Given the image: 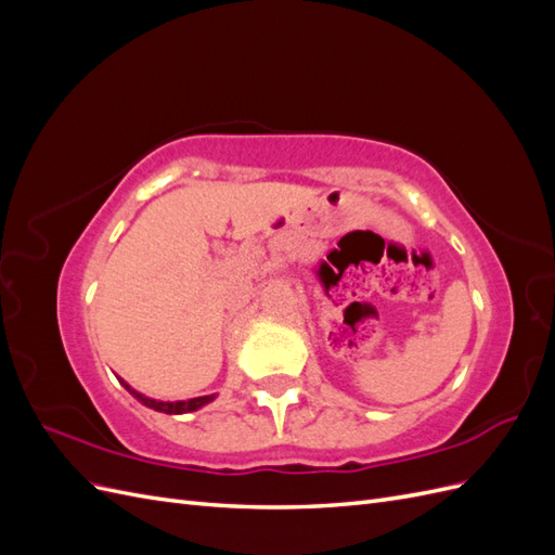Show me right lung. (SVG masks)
I'll return each instance as SVG.
<instances>
[{"label": "right lung", "mask_w": 555, "mask_h": 555, "mask_svg": "<svg viewBox=\"0 0 555 555\" xmlns=\"http://www.w3.org/2000/svg\"><path fill=\"white\" fill-rule=\"evenodd\" d=\"M120 379V384L125 386V389L137 398L141 405H145V408H150V410H155V412H164V414H188V412H196V410H201L204 405H208V402H212L215 398H217V393H210V396H198V398H190V400H157V398H147V396H143V393H139L137 389H131V386L122 379V377H117Z\"/></svg>", "instance_id": "right-lung-1"}]
</instances>
